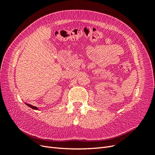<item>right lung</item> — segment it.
I'll use <instances>...</instances> for the list:
<instances>
[{
  "label": "right lung",
  "mask_w": 155,
  "mask_h": 155,
  "mask_svg": "<svg viewBox=\"0 0 155 155\" xmlns=\"http://www.w3.org/2000/svg\"><path fill=\"white\" fill-rule=\"evenodd\" d=\"M28 105L29 107H30L31 108H32V109H37V108L36 107H34V106H32V105H28Z\"/></svg>",
  "instance_id": "add662e5"
}]
</instances>
